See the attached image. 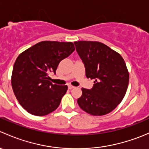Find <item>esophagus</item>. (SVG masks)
<instances>
[{
    "label": "esophagus",
    "instance_id": "1",
    "mask_svg": "<svg viewBox=\"0 0 149 149\" xmlns=\"http://www.w3.org/2000/svg\"><path fill=\"white\" fill-rule=\"evenodd\" d=\"M68 89H70V90L73 89V88H75V86H73L70 85V84H69V85H68Z\"/></svg>",
    "mask_w": 149,
    "mask_h": 149
}]
</instances>
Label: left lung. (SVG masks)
<instances>
[{
    "label": "left lung",
    "mask_w": 149,
    "mask_h": 149,
    "mask_svg": "<svg viewBox=\"0 0 149 149\" xmlns=\"http://www.w3.org/2000/svg\"><path fill=\"white\" fill-rule=\"evenodd\" d=\"M83 61L86 76L94 79L90 89L82 88L78 104L87 113L101 116L112 112L124 98L129 83V72L123 57L100 42H74Z\"/></svg>",
    "instance_id": "obj_1"
}]
</instances>
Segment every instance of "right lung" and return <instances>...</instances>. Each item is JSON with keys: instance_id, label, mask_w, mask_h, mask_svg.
I'll return each mask as SVG.
<instances>
[{"instance_id": "obj_1", "label": "right lung", "mask_w": 149, "mask_h": 149, "mask_svg": "<svg viewBox=\"0 0 149 149\" xmlns=\"http://www.w3.org/2000/svg\"><path fill=\"white\" fill-rule=\"evenodd\" d=\"M74 50L71 42L42 41L18 56L11 86L18 102L29 113L44 116L58 107L68 86L52 84L49 73H55L60 62Z\"/></svg>"}]
</instances>
